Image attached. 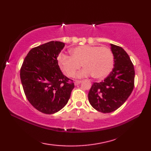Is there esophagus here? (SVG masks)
<instances>
[{
	"instance_id": "1",
	"label": "esophagus",
	"mask_w": 151,
	"mask_h": 151,
	"mask_svg": "<svg viewBox=\"0 0 151 151\" xmlns=\"http://www.w3.org/2000/svg\"><path fill=\"white\" fill-rule=\"evenodd\" d=\"M81 81H76L75 82V86H78V85H79L80 84H81Z\"/></svg>"
}]
</instances>
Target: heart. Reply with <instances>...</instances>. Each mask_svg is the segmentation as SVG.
I'll return each instance as SVG.
<instances>
[{
    "label": "heart",
    "instance_id": "obj_1",
    "mask_svg": "<svg viewBox=\"0 0 151 151\" xmlns=\"http://www.w3.org/2000/svg\"><path fill=\"white\" fill-rule=\"evenodd\" d=\"M70 54L71 56L62 54L58 58L61 69L69 77L75 75L82 64L84 68L76 75L79 78L93 75L95 78L102 79L113 69L114 55L109 48L82 45L73 48Z\"/></svg>",
    "mask_w": 151,
    "mask_h": 151
}]
</instances>
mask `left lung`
Listing matches in <instances>:
<instances>
[{
    "label": "left lung",
    "instance_id": "1",
    "mask_svg": "<svg viewBox=\"0 0 151 151\" xmlns=\"http://www.w3.org/2000/svg\"><path fill=\"white\" fill-rule=\"evenodd\" d=\"M110 45L114 69L103 81L94 82L88 93L92 107L102 113H110L123 105L134 86L135 71L129 56L122 47Z\"/></svg>",
    "mask_w": 151,
    "mask_h": 151
}]
</instances>
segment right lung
Segmentation results:
<instances>
[{"label":"right lung","mask_w":151,"mask_h":151,"mask_svg":"<svg viewBox=\"0 0 151 151\" xmlns=\"http://www.w3.org/2000/svg\"><path fill=\"white\" fill-rule=\"evenodd\" d=\"M65 43L52 41L32 49L24 60L20 77L25 95L33 106L53 114L68 102L74 83L63 75L58 63Z\"/></svg>","instance_id":"right-lung-1"}]
</instances>
